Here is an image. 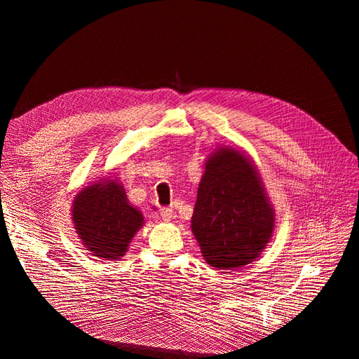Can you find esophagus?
<instances>
[{
  "instance_id": "esophagus-1",
  "label": "esophagus",
  "mask_w": 359,
  "mask_h": 359,
  "mask_svg": "<svg viewBox=\"0 0 359 359\" xmlns=\"http://www.w3.org/2000/svg\"><path fill=\"white\" fill-rule=\"evenodd\" d=\"M160 215H161V219L165 220V222H170V219H172V210L170 208H161L160 210Z\"/></svg>"
}]
</instances>
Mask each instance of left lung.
Here are the masks:
<instances>
[{"label":"left lung","instance_id":"obj_1","mask_svg":"<svg viewBox=\"0 0 359 359\" xmlns=\"http://www.w3.org/2000/svg\"><path fill=\"white\" fill-rule=\"evenodd\" d=\"M274 226L276 212L255 163L240 149L217 147L205 161L191 217L206 264L217 269L252 264Z\"/></svg>","mask_w":359,"mask_h":359}]
</instances>
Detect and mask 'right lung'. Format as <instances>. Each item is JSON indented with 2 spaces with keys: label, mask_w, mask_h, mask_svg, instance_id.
<instances>
[{
  "label": "right lung",
  "mask_w": 359,
  "mask_h": 359,
  "mask_svg": "<svg viewBox=\"0 0 359 359\" xmlns=\"http://www.w3.org/2000/svg\"><path fill=\"white\" fill-rule=\"evenodd\" d=\"M72 222L90 255L118 260L144 226V215L128 202L123 184L107 177L76 194Z\"/></svg>",
  "instance_id": "right-lung-1"
}]
</instances>
